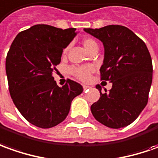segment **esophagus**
<instances>
[{"label":"esophagus","instance_id":"esophagus-1","mask_svg":"<svg viewBox=\"0 0 158 158\" xmlns=\"http://www.w3.org/2000/svg\"><path fill=\"white\" fill-rule=\"evenodd\" d=\"M82 87H83V90H84V91L87 89H89L90 88L89 86H88V85H82Z\"/></svg>","mask_w":158,"mask_h":158}]
</instances>
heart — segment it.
I'll return each instance as SVG.
<instances>
[{"mask_svg":"<svg viewBox=\"0 0 158 158\" xmlns=\"http://www.w3.org/2000/svg\"><path fill=\"white\" fill-rule=\"evenodd\" d=\"M82 44H83V46L88 52H89L94 48L98 47L96 41L92 38H85L82 41ZM69 47V46L68 45L64 49L63 55H66ZM92 71H93V68L90 65H82V66H78V67H71L69 69V72L71 73L74 77H76L77 78L82 80V81L86 80L88 77H89V75L92 73Z\"/></svg>","mask_w":158,"mask_h":158,"instance_id":"1","label":"heart"}]
</instances>
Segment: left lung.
<instances>
[{
    "instance_id": "1",
    "label": "left lung",
    "mask_w": 158,
    "mask_h": 158,
    "mask_svg": "<svg viewBox=\"0 0 158 158\" xmlns=\"http://www.w3.org/2000/svg\"><path fill=\"white\" fill-rule=\"evenodd\" d=\"M84 31L104 45V60L100 69L101 80L113 83L109 92L91 106L95 119L104 126L118 129L132 123L147 105L152 82V62L143 40L123 26L110 25Z\"/></svg>"
}]
</instances>
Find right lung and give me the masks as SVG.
<instances>
[{
    "label": "right lung",
    "mask_w": 158,
    "mask_h": 158,
    "mask_svg": "<svg viewBox=\"0 0 158 158\" xmlns=\"http://www.w3.org/2000/svg\"><path fill=\"white\" fill-rule=\"evenodd\" d=\"M76 30L35 25L20 31L7 52L6 73L12 100L23 117L36 127L51 128L63 122L73 99L83 90L69 79L59 87L52 77Z\"/></svg>",
    "instance_id": "1"
}]
</instances>
